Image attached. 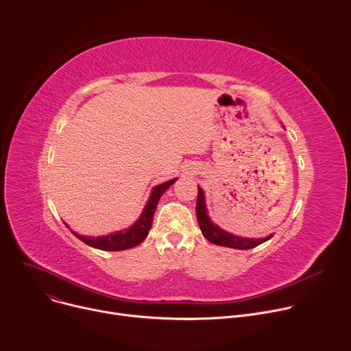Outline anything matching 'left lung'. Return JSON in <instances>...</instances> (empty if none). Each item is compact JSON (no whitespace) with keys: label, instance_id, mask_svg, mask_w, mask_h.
<instances>
[{"label":"left lung","instance_id":"obj_1","mask_svg":"<svg viewBox=\"0 0 351 351\" xmlns=\"http://www.w3.org/2000/svg\"><path fill=\"white\" fill-rule=\"evenodd\" d=\"M197 189H199V192H197V203H196V215H197L199 226H200V230H202L204 238L208 239L211 243L246 250V249H252L254 246H258V245L269 241L273 237V235H269L267 238H263V239H252V238L235 237L232 234L222 231L221 228L214 226V222L210 221L207 211H206L203 190L200 187H197Z\"/></svg>","mask_w":351,"mask_h":351}]
</instances>
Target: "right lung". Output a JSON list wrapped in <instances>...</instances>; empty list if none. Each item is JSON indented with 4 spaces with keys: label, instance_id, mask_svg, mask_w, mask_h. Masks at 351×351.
<instances>
[{
    "label": "right lung",
    "instance_id": "right-lung-1",
    "mask_svg": "<svg viewBox=\"0 0 351 351\" xmlns=\"http://www.w3.org/2000/svg\"><path fill=\"white\" fill-rule=\"evenodd\" d=\"M175 180L176 179L165 182L162 184L154 187L151 197H149L141 217L138 218L136 224L133 227H130L129 230H124V231H120V232H116V234H110V235H106V237H97V238L82 237V235H78L75 232H74V235L78 239H81L82 242H85L86 245H89L92 247L102 249V250L113 252V250H124V249H130V247L137 246L138 243H141L147 238V235L151 230L154 213L156 210L159 199H161V196H162L165 190L171 184H173Z\"/></svg>",
    "mask_w": 351,
    "mask_h": 351
}]
</instances>
